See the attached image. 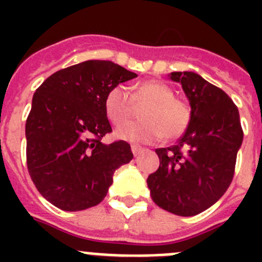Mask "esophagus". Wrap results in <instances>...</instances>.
<instances>
[{
	"label": "esophagus",
	"instance_id": "obj_1",
	"mask_svg": "<svg viewBox=\"0 0 262 262\" xmlns=\"http://www.w3.org/2000/svg\"><path fill=\"white\" fill-rule=\"evenodd\" d=\"M131 151H133L134 156H139V155L144 151V148H142L140 145H138V144H133L131 145Z\"/></svg>",
	"mask_w": 262,
	"mask_h": 262
}]
</instances>
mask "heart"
Here are the masks:
<instances>
[{
    "instance_id": "obj_1",
    "label": "heart",
    "mask_w": 262,
    "mask_h": 262,
    "mask_svg": "<svg viewBox=\"0 0 262 262\" xmlns=\"http://www.w3.org/2000/svg\"><path fill=\"white\" fill-rule=\"evenodd\" d=\"M134 105H147L140 111L139 123H126L115 129L120 140L139 144L155 143L160 139H176L190 123V107L174 97V90L159 80L144 81L128 90L122 85L113 88L105 98V111L111 123H124L134 113Z\"/></svg>"
}]
</instances>
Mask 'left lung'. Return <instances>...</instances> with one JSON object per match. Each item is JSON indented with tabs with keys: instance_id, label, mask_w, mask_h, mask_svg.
Instances as JSON below:
<instances>
[{
	"instance_id": "obj_1",
	"label": "left lung",
	"mask_w": 262,
	"mask_h": 262,
	"mask_svg": "<svg viewBox=\"0 0 262 262\" xmlns=\"http://www.w3.org/2000/svg\"><path fill=\"white\" fill-rule=\"evenodd\" d=\"M191 107V119L177 144L157 148L160 166L147 184L159 207L193 216L216 202L230 186L243 143L239 110L221 88L194 72H172Z\"/></svg>"
}]
</instances>
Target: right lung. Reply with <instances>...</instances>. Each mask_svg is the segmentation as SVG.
Here are the masks:
<instances>
[{
  "mask_svg": "<svg viewBox=\"0 0 262 262\" xmlns=\"http://www.w3.org/2000/svg\"><path fill=\"white\" fill-rule=\"evenodd\" d=\"M138 77L107 60H88L55 72L36 89L26 120L27 169L39 193L64 211L97 206L113 174L134 155L124 140L111 144L105 98Z\"/></svg>",
  "mask_w": 262,
  "mask_h": 262,
  "instance_id": "right-lung-1",
  "label": "right lung"
}]
</instances>
